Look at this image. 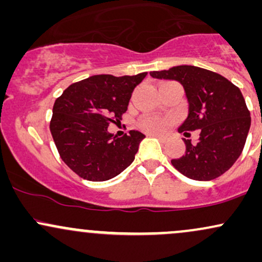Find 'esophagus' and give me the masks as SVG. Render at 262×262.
Listing matches in <instances>:
<instances>
[{"mask_svg": "<svg viewBox=\"0 0 262 262\" xmlns=\"http://www.w3.org/2000/svg\"><path fill=\"white\" fill-rule=\"evenodd\" d=\"M150 135H152V137L158 138V139L160 140V141H166V137H165V135H161V134H150Z\"/></svg>", "mask_w": 262, "mask_h": 262, "instance_id": "1", "label": "esophagus"}]
</instances>
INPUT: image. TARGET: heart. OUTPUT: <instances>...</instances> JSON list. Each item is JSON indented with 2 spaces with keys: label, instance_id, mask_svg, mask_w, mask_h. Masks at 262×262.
I'll return each instance as SVG.
<instances>
[{
  "label": "heart",
  "instance_id": "1",
  "mask_svg": "<svg viewBox=\"0 0 262 262\" xmlns=\"http://www.w3.org/2000/svg\"><path fill=\"white\" fill-rule=\"evenodd\" d=\"M170 123L169 119H161L158 117H144L140 119L139 125L143 130L148 132V133L158 134L161 133Z\"/></svg>",
  "mask_w": 262,
  "mask_h": 262
}]
</instances>
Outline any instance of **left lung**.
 Segmentation results:
<instances>
[{"label":"left lung","mask_w":262,"mask_h":262,"mask_svg":"<svg viewBox=\"0 0 262 262\" xmlns=\"http://www.w3.org/2000/svg\"><path fill=\"white\" fill-rule=\"evenodd\" d=\"M150 76L181 83L188 113L179 132H200L196 144L183 139L186 151L171 160L173 167L197 181H210L223 175L242 154L251 124L240 90L222 75L192 65L151 71Z\"/></svg>","instance_id":"obj_1"}]
</instances>
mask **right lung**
<instances>
[{"mask_svg":"<svg viewBox=\"0 0 262 262\" xmlns=\"http://www.w3.org/2000/svg\"><path fill=\"white\" fill-rule=\"evenodd\" d=\"M145 76L93 75L56 98L50 132L60 158L80 177L107 181L133 162L145 135L130 130L118 138L108 132V125L121 121L132 92Z\"/></svg>","mask_w":262,"mask_h":262,"instance_id":"1","label":"right lung"}]
</instances>
